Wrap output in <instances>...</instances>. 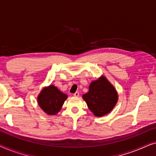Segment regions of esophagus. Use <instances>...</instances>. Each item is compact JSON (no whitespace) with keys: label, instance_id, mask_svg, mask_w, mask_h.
Here are the masks:
<instances>
[{"label":"esophagus","instance_id":"esophagus-1","mask_svg":"<svg viewBox=\"0 0 156 156\" xmlns=\"http://www.w3.org/2000/svg\"><path fill=\"white\" fill-rule=\"evenodd\" d=\"M74 97H79V96H80V93H79L78 91H76V92L74 94Z\"/></svg>","mask_w":156,"mask_h":156}]
</instances>
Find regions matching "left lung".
<instances>
[{
	"label": "left lung",
	"instance_id": "8db88e82",
	"mask_svg": "<svg viewBox=\"0 0 156 156\" xmlns=\"http://www.w3.org/2000/svg\"><path fill=\"white\" fill-rule=\"evenodd\" d=\"M83 99L95 116H102L113 109L118 96L114 87L104 76H101L91 83L89 90L83 95Z\"/></svg>",
	"mask_w": 156,
	"mask_h": 156
}]
</instances>
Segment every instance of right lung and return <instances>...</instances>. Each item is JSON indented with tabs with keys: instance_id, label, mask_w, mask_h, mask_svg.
<instances>
[{
	"instance_id": "right-lung-1",
	"label": "right lung",
	"mask_w": 156,
	"mask_h": 156,
	"mask_svg": "<svg viewBox=\"0 0 156 156\" xmlns=\"http://www.w3.org/2000/svg\"><path fill=\"white\" fill-rule=\"evenodd\" d=\"M67 96L59 90L57 87L50 85L44 88L38 96V104L48 115H55L61 109Z\"/></svg>"
}]
</instances>
